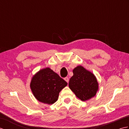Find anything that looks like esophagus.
<instances>
[{
	"label": "esophagus",
	"instance_id": "1",
	"mask_svg": "<svg viewBox=\"0 0 129 129\" xmlns=\"http://www.w3.org/2000/svg\"><path fill=\"white\" fill-rule=\"evenodd\" d=\"M64 80L66 81L67 83H69V78H68V77H65V78H64Z\"/></svg>",
	"mask_w": 129,
	"mask_h": 129
}]
</instances>
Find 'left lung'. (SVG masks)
Masks as SVG:
<instances>
[{
	"mask_svg": "<svg viewBox=\"0 0 129 129\" xmlns=\"http://www.w3.org/2000/svg\"><path fill=\"white\" fill-rule=\"evenodd\" d=\"M73 72V76L69 83L72 91L82 101L94 97L98 90V83L95 75L81 66L75 68Z\"/></svg>",
	"mask_w": 129,
	"mask_h": 129,
	"instance_id": "1",
	"label": "left lung"
}]
</instances>
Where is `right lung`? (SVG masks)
<instances>
[{"mask_svg":"<svg viewBox=\"0 0 129 129\" xmlns=\"http://www.w3.org/2000/svg\"><path fill=\"white\" fill-rule=\"evenodd\" d=\"M68 83L50 68L38 72L32 78L30 88L37 99L44 104L56 102L60 91Z\"/></svg>","mask_w":129,"mask_h":129,"instance_id":"add662e5","label":"right lung"}]
</instances>
